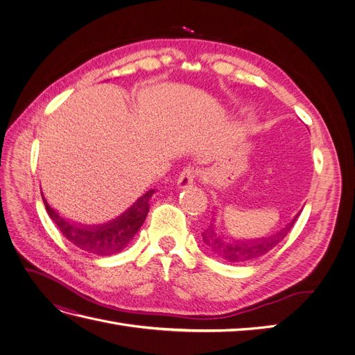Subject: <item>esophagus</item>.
Listing matches in <instances>:
<instances>
[{
	"label": "esophagus",
	"mask_w": 355,
	"mask_h": 355,
	"mask_svg": "<svg viewBox=\"0 0 355 355\" xmlns=\"http://www.w3.org/2000/svg\"><path fill=\"white\" fill-rule=\"evenodd\" d=\"M197 175H198V171H197L196 167L189 166V167L184 168V170H182V173L179 175L178 187H179V188H187V187H189L191 184H194V180H196Z\"/></svg>",
	"instance_id": "obj_1"
}]
</instances>
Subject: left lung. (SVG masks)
<instances>
[{"mask_svg":"<svg viewBox=\"0 0 355 355\" xmlns=\"http://www.w3.org/2000/svg\"><path fill=\"white\" fill-rule=\"evenodd\" d=\"M297 216L299 213L296 214L292 222L286 225V228L275 232L274 235H270V237H262V239H254V240H235L230 237L228 240L227 237H223L220 232H218L216 225L213 223L207 230H204L201 232V237L204 244L207 245V249L214 256L220 257L222 261L228 263L249 262L266 254L268 252L272 250L278 243H282L283 239L287 235V232L292 230Z\"/></svg>","mask_w":355,"mask_h":355,"instance_id":"8db88e82","label":"left lung"}]
</instances>
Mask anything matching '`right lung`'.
Returning <instances> with one entry per match:
<instances>
[{
  "label": "right lung",
  "instance_id": "obj_1",
  "mask_svg": "<svg viewBox=\"0 0 355 355\" xmlns=\"http://www.w3.org/2000/svg\"><path fill=\"white\" fill-rule=\"evenodd\" d=\"M154 192V189H149L141 198H137L133 206L127 209L121 216H118L108 223L98 225V227H84V225L67 220L56 210L50 207V204L47 202L44 196H42V192L41 196L49 216L73 245L93 254L110 256L121 252L135 239L139 228L145 222V218L149 211V200H151Z\"/></svg>",
  "mask_w": 355,
  "mask_h": 355
}]
</instances>
